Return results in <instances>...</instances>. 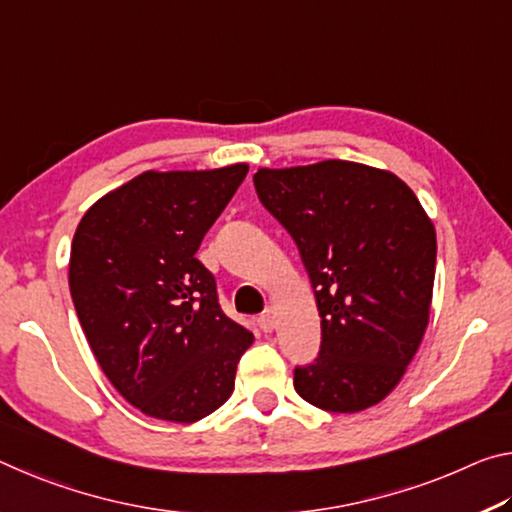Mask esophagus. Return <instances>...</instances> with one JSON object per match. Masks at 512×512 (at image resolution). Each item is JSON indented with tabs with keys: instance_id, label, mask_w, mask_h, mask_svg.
I'll return each instance as SVG.
<instances>
[{
	"instance_id": "1",
	"label": "esophagus",
	"mask_w": 512,
	"mask_h": 512,
	"mask_svg": "<svg viewBox=\"0 0 512 512\" xmlns=\"http://www.w3.org/2000/svg\"><path fill=\"white\" fill-rule=\"evenodd\" d=\"M258 326H261L263 333H272L274 326H276V320L272 313H263L261 317H258Z\"/></svg>"
}]
</instances>
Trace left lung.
<instances>
[{
  "label": "left lung",
  "instance_id": "obj_1",
  "mask_svg": "<svg viewBox=\"0 0 512 512\" xmlns=\"http://www.w3.org/2000/svg\"><path fill=\"white\" fill-rule=\"evenodd\" d=\"M254 186L295 240L322 317L320 354L295 367V390L329 413L376 406L429 324L433 222L395 174L351 161L263 167Z\"/></svg>",
  "mask_w": 512,
  "mask_h": 512
}]
</instances>
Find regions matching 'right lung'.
I'll list each match as a JSON object with an SVG mask.
<instances>
[{
	"label": "right lung",
	"instance_id": "obj_1",
	"mask_svg": "<svg viewBox=\"0 0 512 512\" xmlns=\"http://www.w3.org/2000/svg\"><path fill=\"white\" fill-rule=\"evenodd\" d=\"M247 170L142 172L74 233L70 292L88 345L115 390L156 420L190 424L220 408L254 342L195 258Z\"/></svg>",
	"mask_w": 512,
	"mask_h": 512
}]
</instances>
